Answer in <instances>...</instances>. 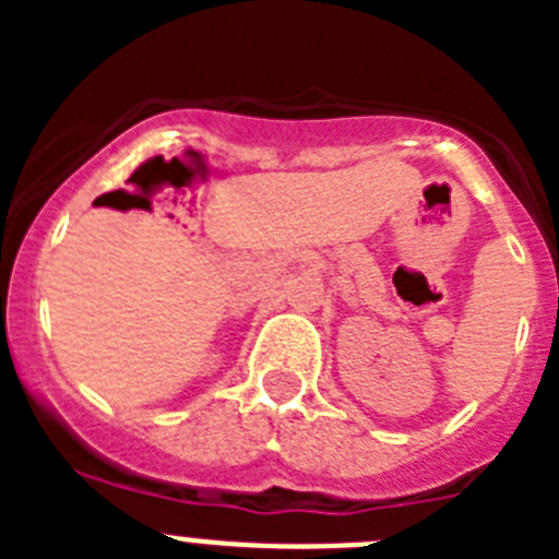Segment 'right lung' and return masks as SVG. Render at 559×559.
Listing matches in <instances>:
<instances>
[{"label":"right lung","mask_w":559,"mask_h":559,"mask_svg":"<svg viewBox=\"0 0 559 559\" xmlns=\"http://www.w3.org/2000/svg\"><path fill=\"white\" fill-rule=\"evenodd\" d=\"M103 199H106V195H103Z\"/></svg>","instance_id":"obj_1"}]
</instances>
